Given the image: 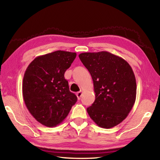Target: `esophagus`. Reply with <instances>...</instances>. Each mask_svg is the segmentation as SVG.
<instances>
[{
    "instance_id": "1",
    "label": "esophagus",
    "mask_w": 160,
    "mask_h": 160,
    "mask_svg": "<svg viewBox=\"0 0 160 160\" xmlns=\"http://www.w3.org/2000/svg\"><path fill=\"white\" fill-rule=\"evenodd\" d=\"M82 91H78V92L76 93V96L78 97V100L80 99L81 96H82Z\"/></svg>"
}]
</instances>
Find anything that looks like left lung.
I'll return each mask as SVG.
<instances>
[{
	"label": "left lung",
	"instance_id": "left-lung-1",
	"mask_svg": "<svg viewBox=\"0 0 160 160\" xmlns=\"http://www.w3.org/2000/svg\"><path fill=\"white\" fill-rule=\"evenodd\" d=\"M93 82L96 100L87 113L100 127L111 128L128 116L136 99L137 84L131 67L108 52L79 55Z\"/></svg>",
	"mask_w": 160,
	"mask_h": 160
}]
</instances>
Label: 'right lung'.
<instances>
[{
    "mask_svg": "<svg viewBox=\"0 0 160 160\" xmlns=\"http://www.w3.org/2000/svg\"><path fill=\"white\" fill-rule=\"evenodd\" d=\"M76 53L56 51L36 57L24 74L22 96L27 108L36 120L47 127H56L77 102L69 91L64 72Z\"/></svg>",
    "mask_w": 160,
    "mask_h": 160,
    "instance_id": "1",
    "label": "right lung"
}]
</instances>
